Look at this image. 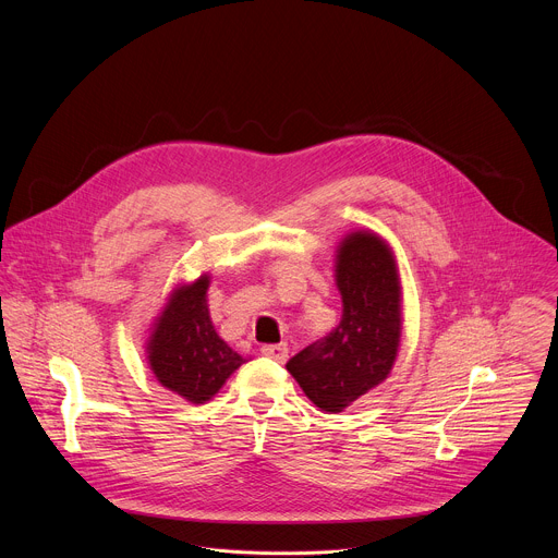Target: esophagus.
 <instances>
[{
    "label": "esophagus",
    "mask_w": 558,
    "mask_h": 558,
    "mask_svg": "<svg viewBox=\"0 0 558 558\" xmlns=\"http://www.w3.org/2000/svg\"><path fill=\"white\" fill-rule=\"evenodd\" d=\"M260 351H263V355H267V357H271L276 362H287V357H289V347L284 342H280V344H265Z\"/></svg>",
    "instance_id": "esophagus-1"
}]
</instances>
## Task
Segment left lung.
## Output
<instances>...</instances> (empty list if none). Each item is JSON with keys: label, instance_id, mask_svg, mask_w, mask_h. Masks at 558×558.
<instances>
[{"label": "left lung", "instance_id": "1", "mask_svg": "<svg viewBox=\"0 0 558 558\" xmlns=\"http://www.w3.org/2000/svg\"><path fill=\"white\" fill-rule=\"evenodd\" d=\"M342 320L287 362L323 413H342L392 371L402 342V282L395 254L371 229L349 231L336 250Z\"/></svg>", "mask_w": 558, "mask_h": 558}]
</instances>
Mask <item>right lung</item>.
Masks as SVG:
<instances>
[{"label": "right lung", "instance_id": "obj_1", "mask_svg": "<svg viewBox=\"0 0 558 558\" xmlns=\"http://www.w3.org/2000/svg\"><path fill=\"white\" fill-rule=\"evenodd\" d=\"M209 282V274L179 282L145 340V357L158 384L190 404L209 402L229 375L247 362L214 329L207 304Z\"/></svg>", "mask_w": 558, "mask_h": 558}]
</instances>
